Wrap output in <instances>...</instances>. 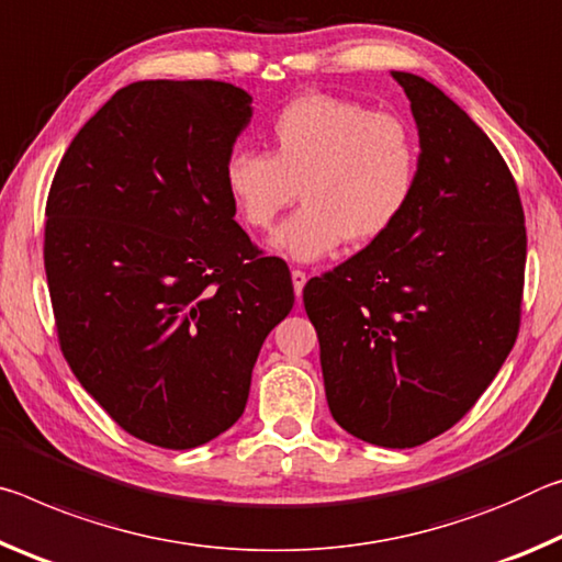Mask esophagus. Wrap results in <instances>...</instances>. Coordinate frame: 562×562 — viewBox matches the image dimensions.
I'll list each match as a JSON object with an SVG mask.
<instances>
[{
    "instance_id": "34e87169",
    "label": "esophagus",
    "mask_w": 562,
    "mask_h": 562,
    "mask_svg": "<svg viewBox=\"0 0 562 562\" xmlns=\"http://www.w3.org/2000/svg\"><path fill=\"white\" fill-rule=\"evenodd\" d=\"M291 281H293V293H296V299L301 301L303 286H306V273L299 271V269H293V271H291Z\"/></svg>"
}]
</instances>
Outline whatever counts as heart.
<instances>
[{
  "instance_id": "heart-1",
  "label": "heart",
  "mask_w": 562,
  "mask_h": 562,
  "mask_svg": "<svg viewBox=\"0 0 562 562\" xmlns=\"http://www.w3.org/2000/svg\"><path fill=\"white\" fill-rule=\"evenodd\" d=\"M271 154L238 146L224 187L251 228H269L296 191L303 206L269 248L311 263L346 241L373 244L398 224L418 179V144L403 119L330 94H303L273 116Z\"/></svg>"
}]
</instances>
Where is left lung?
I'll use <instances>...</instances> for the list:
<instances>
[{
    "instance_id": "left-lung-1",
    "label": "left lung",
    "mask_w": 562,
    "mask_h": 562,
    "mask_svg": "<svg viewBox=\"0 0 562 562\" xmlns=\"http://www.w3.org/2000/svg\"><path fill=\"white\" fill-rule=\"evenodd\" d=\"M418 128V179L389 234L303 289L330 416L381 448L461 420L518 336L526 226L485 132L436 85L391 71Z\"/></svg>"
}]
</instances>
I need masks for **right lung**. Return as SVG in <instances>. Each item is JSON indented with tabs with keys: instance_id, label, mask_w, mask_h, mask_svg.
Here are the masks:
<instances>
[{
	"instance_id": "add662e5",
	"label": "right lung",
	"mask_w": 562,
	"mask_h": 562,
	"mask_svg": "<svg viewBox=\"0 0 562 562\" xmlns=\"http://www.w3.org/2000/svg\"><path fill=\"white\" fill-rule=\"evenodd\" d=\"M226 81H134L74 136L54 173L44 269L74 375L126 434L204 446L241 418L271 328L293 308L224 187L254 116Z\"/></svg>"
}]
</instances>
